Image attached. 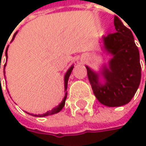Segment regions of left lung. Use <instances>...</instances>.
I'll list each match as a JSON object with an SVG mask.
<instances>
[{"mask_svg": "<svg viewBox=\"0 0 146 146\" xmlns=\"http://www.w3.org/2000/svg\"><path fill=\"white\" fill-rule=\"evenodd\" d=\"M115 33L103 38L106 50L112 54L109 68L102 72L106 78L103 85L98 75L88 67L87 74L97 100L106 106H121L128 104L135 95L141 79V66L139 49L134 43L132 31L114 17Z\"/></svg>", "mask_w": 146, "mask_h": 146, "instance_id": "left-lung-1", "label": "left lung"}]
</instances>
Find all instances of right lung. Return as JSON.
Returning <instances> with one entry per match:
<instances>
[{
    "label": "right lung",
    "mask_w": 146,
    "mask_h": 146,
    "mask_svg": "<svg viewBox=\"0 0 146 146\" xmlns=\"http://www.w3.org/2000/svg\"><path fill=\"white\" fill-rule=\"evenodd\" d=\"M15 35H13V38H14ZM8 47V46H7ZM6 56H7V50H6ZM0 65H1V62H0ZM5 67H6V63H5V65H4V68H5ZM1 68V67H0ZM73 66H72L69 69H68V71L66 73V75H65V91L67 90V88H68V78H69V76H70V74L72 73V70H73ZM5 73V72H4ZM1 79V78H0ZM66 98H67V93H66V95H65V97H64V99H63V101L62 102V103L58 106H56V107H55V108H53L51 111H47V112H45V113H43V114H39V115H34V114H30V115H32V116H35V117H45V116H50V115H52V114H56V113H57V112H59L62 108H63V106H65V101H66Z\"/></svg>",
    "instance_id": "1"
}]
</instances>
